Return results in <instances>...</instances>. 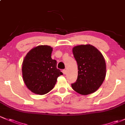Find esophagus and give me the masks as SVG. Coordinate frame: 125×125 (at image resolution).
I'll list each match as a JSON object with an SVG mask.
<instances>
[{"label": "esophagus", "instance_id": "obj_1", "mask_svg": "<svg viewBox=\"0 0 125 125\" xmlns=\"http://www.w3.org/2000/svg\"><path fill=\"white\" fill-rule=\"evenodd\" d=\"M62 73H63L64 75H65L66 73V71L65 70V69H63V70L62 71Z\"/></svg>", "mask_w": 125, "mask_h": 125}]
</instances>
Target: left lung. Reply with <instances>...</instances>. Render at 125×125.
Here are the masks:
<instances>
[{
	"mask_svg": "<svg viewBox=\"0 0 125 125\" xmlns=\"http://www.w3.org/2000/svg\"><path fill=\"white\" fill-rule=\"evenodd\" d=\"M78 65V77L71 86L76 92L87 95L96 91L106 76V63L101 52L90 44L75 46L73 48Z\"/></svg>",
	"mask_w": 125,
	"mask_h": 125,
	"instance_id": "8db88e82",
	"label": "left lung"
}]
</instances>
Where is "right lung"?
Wrapping results in <instances>:
<instances>
[{"label": "right lung", "instance_id": "add662e5", "mask_svg": "<svg viewBox=\"0 0 125 125\" xmlns=\"http://www.w3.org/2000/svg\"><path fill=\"white\" fill-rule=\"evenodd\" d=\"M52 48L38 45L27 53L22 63V75L26 87L35 94H45L53 89L63 73L52 59Z\"/></svg>", "mask_w": 125, "mask_h": 125}]
</instances>
